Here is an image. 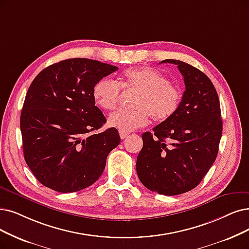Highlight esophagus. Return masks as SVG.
Here are the masks:
<instances>
[{
  "label": "esophagus",
  "instance_id": "1",
  "mask_svg": "<svg viewBox=\"0 0 249 249\" xmlns=\"http://www.w3.org/2000/svg\"><path fill=\"white\" fill-rule=\"evenodd\" d=\"M119 136H121L122 139H125L128 136V133H124V132H121L119 131Z\"/></svg>",
  "mask_w": 249,
  "mask_h": 249
}]
</instances>
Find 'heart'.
<instances>
[{
    "instance_id": "obj_1",
    "label": "heart",
    "mask_w": 249,
    "mask_h": 249,
    "mask_svg": "<svg viewBox=\"0 0 249 249\" xmlns=\"http://www.w3.org/2000/svg\"><path fill=\"white\" fill-rule=\"evenodd\" d=\"M122 89L137 94L133 100L134 110H117L108 117V124L121 132L130 133L148 124L150 117L163 123L180 107L182 93L170 84L167 77L154 68H133L125 71L118 83L101 78L93 88L96 104L104 110L114 109L121 98Z\"/></svg>"
}]
</instances>
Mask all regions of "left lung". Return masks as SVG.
Returning <instances> with one entry per match:
<instances>
[{
  "instance_id": "1",
  "label": "left lung",
  "mask_w": 249,
  "mask_h": 249,
  "mask_svg": "<svg viewBox=\"0 0 249 249\" xmlns=\"http://www.w3.org/2000/svg\"><path fill=\"white\" fill-rule=\"evenodd\" d=\"M160 63L178 65L185 92L180 107L153 133L142 135L137 174L149 190L162 195L183 194L199 185L213 164L223 123L215 88L199 69L175 59Z\"/></svg>"
}]
</instances>
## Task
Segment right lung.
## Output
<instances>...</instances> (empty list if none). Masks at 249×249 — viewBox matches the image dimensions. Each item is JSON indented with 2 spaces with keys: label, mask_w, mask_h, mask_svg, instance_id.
I'll use <instances>...</instances> for the list:
<instances>
[{
  "label": "right lung",
  "mask_w": 249,
  "mask_h": 249,
  "mask_svg": "<svg viewBox=\"0 0 249 249\" xmlns=\"http://www.w3.org/2000/svg\"><path fill=\"white\" fill-rule=\"evenodd\" d=\"M117 67L87 58L43 69L29 86L20 115L25 162L36 180L61 193L81 191L102 175L121 143L116 128L95 132L106 118L93 88Z\"/></svg>",
  "instance_id": "add662e5"
}]
</instances>
